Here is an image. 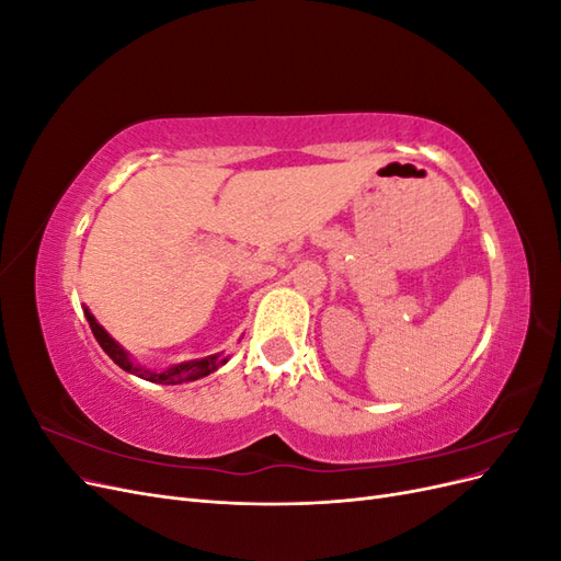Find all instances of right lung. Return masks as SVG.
<instances>
[{
    "label": "right lung",
    "mask_w": 561,
    "mask_h": 561,
    "mask_svg": "<svg viewBox=\"0 0 561 561\" xmlns=\"http://www.w3.org/2000/svg\"><path fill=\"white\" fill-rule=\"evenodd\" d=\"M87 318H89V325L93 330V336L98 339V344L103 346V351L110 355V358L122 367L126 371H133V375H138L147 381H157V383H184V381H194V379H201V377H208L210 371H215L219 365H222L225 360H219L217 355H208V358H201V360H192V363H184V365H178V367H171L168 371H161V375H157V371H149V369H140V367H133V363L128 360L126 351L118 346L114 339L98 325L95 318L87 311Z\"/></svg>",
    "instance_id": "right-lung-1"
}]
</instances>
